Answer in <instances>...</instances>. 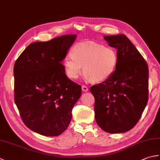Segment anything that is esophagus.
<instances>
[{"label": "esophagus", "instance_id": "34e87169", "mask_svg": "<svg viewBox=\"0 0 160 160\" xmlns=\"http://www.w3.org/2000/svg\"><path fill=\"white\" fill-rule=\"evenodd\" d=\"M82 90L83 91H84V92H87V91H89V89H88V87L85 85H82Z\"/></svg>", "mask_w": 160, "mask_h": 160}]
</instances>
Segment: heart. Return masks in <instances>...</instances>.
Wrapping results in <instances>:
<instances>
[{
    "mask_svg": "<svg viewBox=\"0 0 160 160\" xmlns=\"http://www.w3.org/2000/svg\"><path fill=\"white\" fill-rule=\"evenodd\" d=\"M71 55L64 60L66 73L71 79L78 78L82 66L87 81L103 82L113 74L118 64L116 51L94 42L77 44L71 49Z\"/></svg>",
    "mask_w": 160,
    "mask_h": 160,
    "instance_id": "1",
    "label": "heart"
}]
</instances>
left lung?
Instances as JSON below:
<instances>
[{
  "label": "left lung",
  "instance_id": "obj_1",
  "mask_svg": "<svg viewBox=\"0 0 160 160\" xmlns=\"http://www.w3.org/2000/svg\"><path fill=\"white\" fill-rule=\"evenodd\" d=\"M108 45L117 49L118 64L113 74L90 88L95 98V118L110 133L133 128L147 106L148 68L144 58L124 34L107 36Z\"/></svg>",
  "mask_w": 160,
  "mask_h": 160
}]
</instances>
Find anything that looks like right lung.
<instances>
[{
  "label": "right lung",
  "mask_w": 160,
  "mask_h": 160,
  "mask_svg": "<svg viewBox=\"0 0 160 160\" xmlns=\"http://www.w3.org/2000/svg\"><path fill=\"white\" fill-rule=\"evenodd\" d=\"M76 34L35 42L13 67L14 101L25 124L45 136H58L69 126L81 86L67 78L62 60Z\"/></svg>",
  "instance_id": "right-lung-1"
}]
</instances>
